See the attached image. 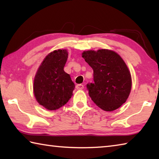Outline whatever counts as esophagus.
I'll return each instance as SVG.
<instances>
[{"mask_svg":"<svg viewBox=\"0 0 159 159\" xmlns=\"http://www.w3.org/2000/svg\"><path fill=\"white\" fill-rule=\"evenodd\" d=\"M76 89H78V90H82V89H83V88H84V85H82V84H78V85H76Z\"/></svg>","mask_w":159,"mask_h":159,"instance_id":"34e87169","label":"esophagus"}]
</instances>
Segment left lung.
Listing matches in <instances>:
<instances>
[{"instance_id":"obj_1","label":"left lung","mask_w":159,"mask_h":159,"mask_svg":"<svg viewBox=\"0 0 159 159\" xmlns=\"http://www.w3.org/2000/svg\"><path fill=\"white\" fill-rule=\"evenodd\" d=\"M93 69L94 83L87 84L94 103L107 111H112L124 104L130 95L132 80L125 61L114 51L102 49L82 53Z\"/></svg>"}]
</instances>
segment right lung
Instances as JSON below:
<instances>
[{"mask_svg": "<svg viewBox=\"0 0 159 159\" xmlns=\"http://www.w3.org/2000/svg\"><path fill=\"white\" fill-rule=\"evenodd\" d=\"M68 52L54 50L45 57L36 72L34 93L37 102L48 110H56L71 98L75 85L64 71Z\"/></svg>", "mask_w": 159, "mask_h": 159, "instance_id": "obj_1", "label": "right lung"}]
</instances>
